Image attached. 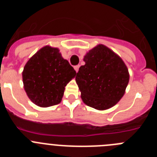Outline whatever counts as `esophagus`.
I'll return each mask as SVG.
<instances>
[{"mask_svg":"<svg viewBox=\"0 0 157 157\" xmlns=\"http://www.w3.org/2000/svg\"><path fill=\"white\" fill-rule=\"evenodd\" d=\"M75 70L76 72L78 71V68H79V65H76V66L74 67Z\"/></svg>","mask_w":157,"mask_h":157,"instance_id":"obj_1","label":"esophagus"}]
</instances>
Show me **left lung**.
I'll use <instances>...</instances> for the list:
<instances>
[{
    "mask_svg": "<svg viewBox=\"0 0 157 157\" xmlns=\"http://www.w3.org/2000/svg\"><path fill=\"white\" fill-rule=\"evenodd\" d=\"M86 64L75 77L83 102L98 110L110 109L125 93L128 69L120 56L108 47L99 45L84 57Z\"/></svg>",
    "mask_w": 157,
    "mask_h": 157,
    "instance_id": "obj_1",
    "label": "left lung"
}]
</instances>
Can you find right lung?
Instances as JSON below:
<instances>
[{"instance_id": "add662e5", "label": "right lung", "mask_w": 157, "mask_h": 157, "mask_svg": "<svg viewBox=\"0 0 157 157\" xmlns=\"http://www.w3.org/2000/svg\"><path fill=\"white\" fill-rule=\"evenodd\" d=\"M59 52L56 48L43 47L23 68L25 91L37 106L49 107L59 104L65 86L76 75L73 67Z\"/></svg>"}]
</instances>
